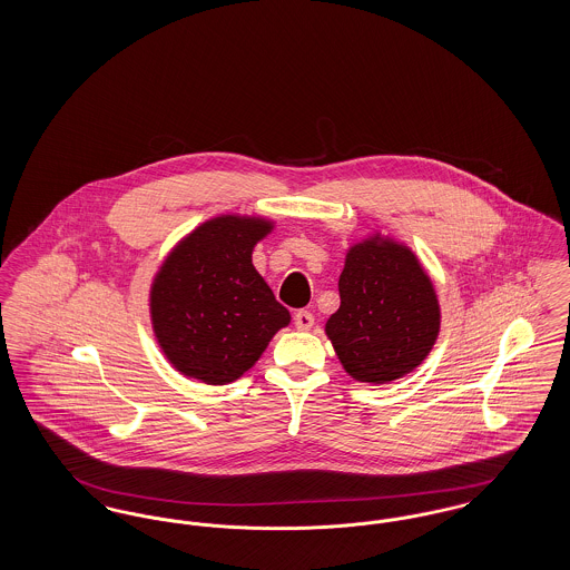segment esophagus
I'll return each mask as SVG.
<instances>
[{"label":"esophagus","instance_id":"obj_1","mask_svg":"<svg viewBox=\"0 0 570 570\" xmlns=\"http://www.w3.org/2000/svg\"><path fill=\"white\" fill-rule=\"evenodd\" d=\"M295 326L298 331H309L314 326V314L307 309H298L295 314Z\"/></svg>","mask_w":570,"mask_h":570}]
</instances>
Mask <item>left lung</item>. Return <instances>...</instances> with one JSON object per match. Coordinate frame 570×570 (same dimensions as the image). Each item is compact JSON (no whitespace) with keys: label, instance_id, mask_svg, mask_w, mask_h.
Segmentation results:
<instances>
[{"label":"left lung","instance_id":"8db88e82","mask_svg":"<svg viewBox=\"0 0 570 570\" xmlns=\"http://www.w3.org/2000/svg\"><path fill=\"white\" fill-rule=\"evenodd\" d=\"M337 286L342 303L326 321V337L354 380L384 384L425 361L438 340L440 305L407 245L382 235L354 244Z\"/></svg>","mask_w":570,"mask_h":570}]
</instances>
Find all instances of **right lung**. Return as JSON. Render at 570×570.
Here are the masks:
<instances>
[{
	"instance_id": "add662e5",
	"label": "right lung",
	"mask_w": 570,
	"mask_h": 570,
	"mask_svg": "<svg viewBox=\"0 0 570 570\" xmlns=\"http://www.w3.org/2000/svg\"><path fill=\"white\" fill-rule=\"evenodd\" d=\"M272 230L265 217H214L166 256L149 293L151 325L184 376L205 384L242 379L291 323L252 265L254 245Z\"/></svg>"
}]
</instances>
